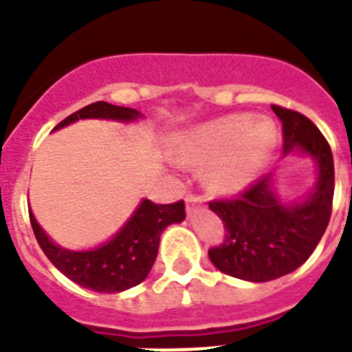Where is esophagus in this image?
<instances>
[{
  "mask_svg": "<svg viewBox=\"0 0 352 352\" xmlns=\"http://www.w3.org/2000/svg\"><path fill=\"white\" fill-rule=\"evenodd\" d=\"M201 203H203V197H201V195H197V193H188L186 195V212L188 214H192L193 208H195V206H199Z\"/></svg>",
  "mask_w": 352,
  "mask_h": 352,
  "instance_id": "obj_1",
  "label": "esophagus"
}]
</instances>
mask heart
I'll use <instances>...</instances> for the list:
<instances>
[{
  "label": "heart",
  "mask_w": 352,
  "mask_h": 352,
  "mask_svg": "<svg viewBox=\"0 0 352 352\" xmlns=\"http://www.w3.org/2000/svg\"><path fill=\"white\" fill-rule=\"evenodd\" d=\"M276 146V126L235 113L204 122L188 131L179 146L182 164H206L208 181L221 193H237L259 173Z\"/></svg>",
  "instance_id": "obj_1"
}]
</instances>
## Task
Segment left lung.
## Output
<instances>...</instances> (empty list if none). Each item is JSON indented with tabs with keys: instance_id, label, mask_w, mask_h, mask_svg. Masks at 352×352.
Returning a JSON list of instances; mask_svg holds the SVG:
<instances>
[{
	"instance_id": "1",
	"label": "left lung",
	"mask_w": 352,
	"mask_h": 352,
	"mask_svg": "<svg viewBox=\"0 0 352 352\" xmlns=\"http://www.w3.org/2000/svg\"><path fill=\"white\" fill-rule=\"evenodd\" d=\"M283 124V153L309 155L316 184L300 201L283 203L274 192L272 173L257 179L239 197L212 201L225 223L223 245L210 248V261L234 278L265 283L294 272L309 259L331 219L334 162L331 146L301 113L272 106Z\"/></svg>"
}]
</instances>
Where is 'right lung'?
<instances>
[{
	"mask_svg": "<svg viewBox=\"0 0 352 352\" xmlns=\"http://www.w3.org/2000/svg\"><path fill=\"white\" fill-rule=\"evenodd\" d=\"M84 118L133 122L142 118V115L131 107L95 102L69 115L54 129L69 126L76 120H84ZM29 215L38 245L49 257V261L63 276H67L71 281L78 283L84 289L111 294V292L131 289L148 278L157 252H159L160 234L164 232L166 226L184 221L186 212H184V201L171 204H155L149 199H144L129 221L118 230V234L93 250L82 252L67 250L52 243L45 232L41 230L32 212H29Z\"/></svg>",
	"mask_w": 352,
	"mask_h": 352,
	"instance_id": "right-lung-1",
	"label": "right lung"
}]
</instances>
